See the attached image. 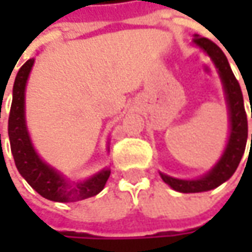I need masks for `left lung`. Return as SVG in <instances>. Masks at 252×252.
<instances>
[{
	"mask_svg": "<svg viewBox=\"0 0 252 252\" xmlns=\"http://www.w3.org/2000/svg\"><path fill=\"white\" fill-rule=\"evenodd\" d=\"M193 43L198 44L199 47H202L210 56V59L218 67L219 74L221 77L224 91L227 95L228 111H230V139H228L227 147H226L224 154L221 156L220 161L215 165V168L200 179L184 181V179L172 178V177L161 174V178L165 184H168L171 188L178 190V192H182V193L205 192V190L218 188L219 185L226 182L237 169L241 157L244 154V150H246L248 137L247 113H246V108H244L243 92H241L237 78L231 71L227 57L224 56L218 44L209 40L208 37H202L199 34H195Z\"/></svg>",
	"mask_w": 252,
	"mask_h": 252,
	"instance_id": "left-lung-1",
	"label": "left lung"
}]
</instances>
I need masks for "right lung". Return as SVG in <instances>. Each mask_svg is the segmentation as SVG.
<instances>
[{"instance_id": "add662e5", "label": "right lung", "mask_w": 252, "mask_h": 252, "mask_svg": "<svg viewBox=\"0 0 252 252\" xmlns=\"http://www.w3.org/2000/svg\"><path fill=\"white\" fill-rule=\"evenodd\" d=\"M33 59L28 60L16 74L12 90V105L8 118V136L15 165L19 174L43 198L54 202H77L99 193L111 175L109 169H102L85 182L71 187L53 168L39 158L34 153L25 125V87L33 65Z\"/></svg>"}]
</instances>
